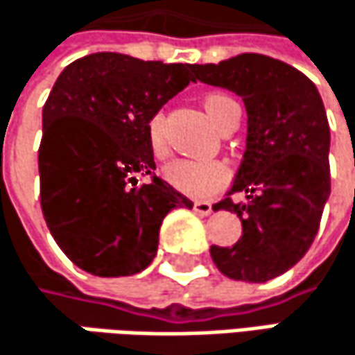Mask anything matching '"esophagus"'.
Returning a JSON list of instances; mask_svg holds the SVG:
<instances>
[{
  "instance_id": "1",
  "label": "esophagus",
  "mask_w": 355,
  "mask_h": 355,
  "mask_svg": "<svg viewBox=\"0 0 355 355\" xmlns=\"http://www.w3.org/2000/svg\"><path fill=\"white\" fill-rule=\"evenodd\" d=\"M194 210L198 212L200 216H208L212 212V204L206 202V200H198V202H194Z\"/></svg>"
}]
</instances>
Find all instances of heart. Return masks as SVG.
<instances>
[{
	"label": "heart",
	"mask_w": 355,
	"mask_h": 355,
	"mask_svg": "<svg viewBox=\"0 0 355 355\" xmlns=\"http://www.w3.org/2000/svg\"><path fill=\"white\" fill-rule=\"evenodd\" d=\"M204 108L218 128H223L233 116L239 114V106L223 94H208L204 98ZM147 143L157 159L167 155V141H165L161 112L151 114V118L147 120ZM165 178L173 188L190 196L202 198L218 192L227 184L229 171L220 161L214 159H175L165 167Z\"/></svg>",
	"instance_id": "obj_1"
}]
</instances>
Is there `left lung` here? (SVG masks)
Segmentation results:
<instances>
[{"instance_id":"left-lung-1","label":"left lung","mask_w":355,"mask_h":355,"mask_svg":"<svg viewBox=\"0 0 355 355\" xmlns=\"http://www.w3.org/2000/svg\"><path fill=\"white\" fill-rule=\"evenodd\" d=\"M196 79L243 98L247 149L229 198L243 233L231 247H210L220 274L266 282L290 270L315 241L331 192L329 122L315 83L278 59L243 53L218 65H194ZM245 191L248 204L230 194Z\"/></svg>"}]
</instances>
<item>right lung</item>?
I'll return each mask as SVG.
<instances>
[{
  "label": "right lung",
  "mask_w": 355,
  "mask_h": 355,
  "mask_svg": "<svg viewBox=\"0 0 355 355\" xmlns=\"http://www.w3.org/2000/svg\"><path fill=\"white\" fill-rule=\"evenodd\" d=\"M194 65L94 53L73 61L42 108L40 208L67 257L118 278L145 270L171 208L192 200L155 175L147 120L194 81ZM137 177H151L139 184Z\"/></svg>",
  "instance_id": "right-lung-1"
}]
</instances>
